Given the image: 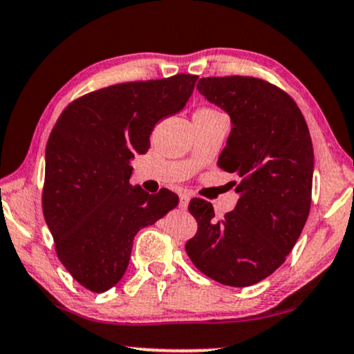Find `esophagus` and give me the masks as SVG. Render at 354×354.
<instances>
[{"label":"esophagus","mask_w":354,"mask_h":354,"mask_svg":"<svg viewBox=\"0 0 354 354\" xmlns=\"http://www.w3.org/2000/svg\"><path fill=\"white\" fill-rule=\"evenodd\" d=\"M189 194L187 192H179V208L181 210H186L187 208V203H189Z\"/></svg>","instance_id":"obj_1"}]
</instances>
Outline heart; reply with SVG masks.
I'll use <instances>...</instances> for the list:
<instances>
[{
	"label": "heart",
	"instance_id": "heart-1",
	"mask_svg": "<svg viewBox=\"0 0 354 354\" xmlns=\"http://www.w3.org/2000/svg\"><path fill=\"white\" fill-rule=\"evenodd\" d=\"M198 111H202V112H216L215 109H210V107H202V109H198Z\"/></svg>",
	"mask_w": 354,
	"mask_h": 354
}]
</instances>
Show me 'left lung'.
Masks as SVG:
<instances>
[{"label":"left lung","mask_w":354,"mask_h":354,"mask_svg":"<svg viewBox=\"0 0 354 354\" xmlns=\"http://www.w3.org/2000/svg\"><path fill=\"white\" fill-rule=\"evenodd\" d=\"M197 89L231 115L218 157L241 178L236 208L215 220L210 202L192 198L197 232L186 242L194 266L213 281L247 287L272 274L300 237L311 208L313 142L300 107L257 77H207ZM236 183V181H234Z\"/></svg>","instance_id":"1"}]
</instances>
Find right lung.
I'll return each mask as SVG.
<instances>
[{"instance_id": "obj_1", "label": "right lung", "mask_w": 354, "mask_h": 354, "mask_svg": "<svg viewBox=\"0 0 354 354\" xmlns=\"http://www.w3.org/2000/svg\"><path fill=\"white\" fill-rule=\"evenodd\" d=\"M197 75L127 82L72 101L46 146L43 215L57 258L88 290L102 293L125 274L133 239L176 207L168 189L129 184V158L151 147L158 120L186 106Z\"/></svg>"}]
</instances>
